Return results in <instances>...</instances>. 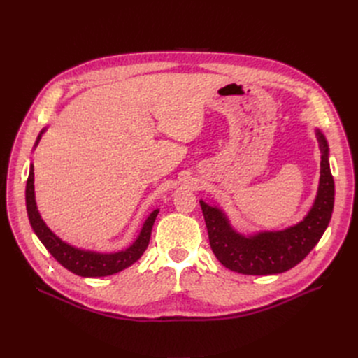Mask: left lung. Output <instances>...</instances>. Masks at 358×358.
<instances>
[{"label": "left lung", "mask_w": 358, "mask_h": 358, "mask_svg": "<svg viewBox=\"0 0 358 358\" xmlns=\"http://www.w3.org/2000/svg\"><path fill=\"white\" fill-rule=\"evenodd\" d=\"M321 148V177L312 208L305 217L280 231L238 232L219 206L200 200L210 248L222 264L241 274L267 275L285 273L302 261L322 238L334 210V178L327 138L315 130Z\"/></svg>", "instance_id": "left-lung-1"}]
</instances>
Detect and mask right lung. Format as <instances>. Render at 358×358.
Listing matches in <instances>:
<instances>
[{
    "label": "right lung",
    "instance_id": "add662e5",
    "mask_svg": "<svg viewBox=\"0 0 358 358\" xmlns=\"http://www.w3.org/2000/svg\"><path fill=\"white\" fill-rule=\"evenodd\" d=\"M46 129L48 127H43L41 130V134L37 135L33 150L36 149L37 145H39L42 135L45 134ZM26 208H27V216H29L31 228L37 235V238H39L41 242L45 245V248L53 255V258L58 261L62 267L81 277H106V275L123 271L131 264H135V262L143 255L145 250L148 248L154 222L159 213V209H155L148 215V217L142 224L139 235L124 250L115 251V252H99V251H91V250H84V248L71 245V243L59 238L48 227L41 216V212L37 210L36 194H34L33 164H30V173L26 184Z\"/></svg>",
    "mask_w": 358,
    "mask_h": 358
}]
</instances>
